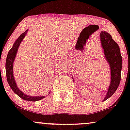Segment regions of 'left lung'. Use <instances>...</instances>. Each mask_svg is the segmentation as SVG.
<instances>
[{
	"instance_id": "obj_1",
	"label": "left lung",
	"mask_w": 130,
	"mask_h": 130,
	"mask_svg": "<svg viewBox=\"0 0 130 130\" xmlns=\"http://www.w3.org/2000/svg\"><path fill=\"white\" fill-rule=\"evenodd\" d=\"M100 38L101 47L103 50L104 56L108 62L111 70V83L103 100V101H105L115 93L120 84L122 59L120 47L109 34L105 31H101Z\"/></svg>"
}]
</instances>
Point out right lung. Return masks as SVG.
I'll use <instances>...</instances> for the list:
<instances>
[{
	"instance_id": "1",
	"label": "right lung",
	"mask_w": 130,
	"mask_h": 130,
	"mask_svg": "<svg viewBox=\"0 0 130 130\" xmlns=\"http://www.w3.org/2000/svg\"><path fill=\"white\" fill-rule=\"evenodd\" d=\"M28 32V30L25 31L24 32L21 34V35L18 37L17 40L14 41L10 50L9 51L8 55H7V59H6L5 63V70H6V75H7V79L8 83L10 86V88L12 89L13 92L15 93L16 95H18L22 99L26 101H37L44 98V96H30V95H27L22 92L21 90H19L17 84H16L15 79H14V75H13V62H14L15 58L17 54L18 50L19 47V45L21 43L22 41L23 40L24 38L26 35L27 33Z\"/></svg>"
}]
</instances>
